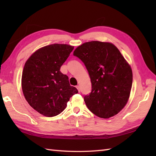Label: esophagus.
Wrapping results in <instances>:
<instances>
[{
  "instance_id": "34e87169",
  "label": "esophagus",
  "mask_w": 156,
  "mask_h": 156,
  "mask_svg": "<svg viewBox=\"0 0 156 156\" xmlns=\"http://www.w3.org/2000/svg\"><path fill=\"white\" fill-rule=\"evenodd\" d=\"M76 88L78 89V92H80V87H79V86H76Z\"/></svg>"
}]
</instances>
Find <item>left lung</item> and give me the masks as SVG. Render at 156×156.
I'll return each mask as SVG.
<instances>
[{
    "mask_svg": "<svg viewBox=\"0 0 156 156\" xmlns=\"http://www.w3.org/2000/svg\"><path fill=\"white\" fill-rule=\"evenodd\" d=\"M74 55L84 63L90 78L92 91L84 97L88 108L103 119L119 113L129 100L133 73L117 48L92 41L78 46Z\"/></svg>",
    "mask_w": 156,
    "mask_h": 156,
    "instance_id": "8db88e82",
    "label": "left lung"
}]
</instances>
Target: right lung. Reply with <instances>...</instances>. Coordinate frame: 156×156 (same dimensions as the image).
<instances>
[{
    "instance_id": "1",
    "label": "right lung",
    "mask_w": 156,
    "mask_h": 156,
    "mask_svg": "<svg viewBox=\"0 0 156 156\" xmlns=\"http://www.w3.org/2000/svg\"><path fill=\"white\" fill-rule=\"evenodd\" d=\"M74 47L51 44L34 53L23 70L21 85L29 105L45 117H54L64 110L67 102L78 91L60 72Z\"/></svg>"
}]
</instances>
